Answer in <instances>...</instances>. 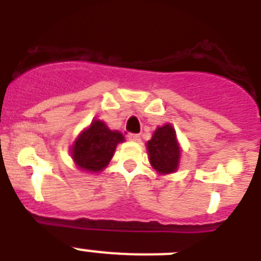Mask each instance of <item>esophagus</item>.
Segmentation results:
<instances>
[{
	"mask_svg": "<svg viewBox=\"0 0 261 261\" xmlns=\"http://www.w3.org/2000/svg\"><path fill=\"white\" fill-rule=\"evenodd\" d=\"M128 138L130 140V141H135V142L141 141V137H140V135H136V133H129Z\"/></svg>",
	"mask_w": 261,
	"mask_h": 261,
	"instance_id": "34e87169",
	"label": "esophagus"
}]
</instances>
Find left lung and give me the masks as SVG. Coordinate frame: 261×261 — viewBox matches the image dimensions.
<instances>
[{
  "label": "left lung",
  "mask_w": 261,
  "mask_h": 261,
  "mask_svg": "<svg viewBox=\"0 0 261 261\" xmlns=\"http://www.w3.org/2000/svg\"><path fill=\"white\" fill-rule=\"evenodd\" d=\"M146 147L149 161L156 172L163 175L176 171L180 159V146L171 124L158 126L151 140L147 141Z\"/></svg>",
  "instance_id": "8db88e82"
}]
</instances>
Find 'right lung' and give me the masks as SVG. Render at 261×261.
I'll use <instances>...</instances> for the list:
<instances>
[{
  "mask_svg": "<svg viewBox=\"0 0 261 261\" xmlns=\"http://www.w3.org/2000/svg\"><path fill=\"white\" fill-rule=\"evenodd\" d=\"M124 141L119 130H111L100 120H93L71 146V158L85 171L99 172L110 163L117 144Z\"/></svg>",
  "mask_w": 261,
  "mask_h": 261,
  "instance_id": "add662e5",
  "label": "right lung"
}]
</instances>
